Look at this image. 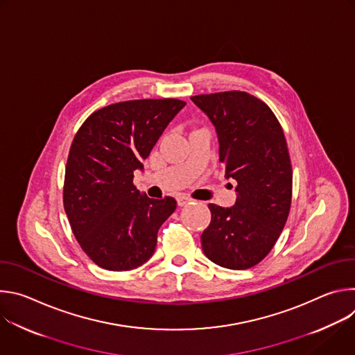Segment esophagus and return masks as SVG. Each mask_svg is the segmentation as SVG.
<instances>
[{
	"label": "esophagus",
	"mask_w": 355,
	"mask_h": 355,
	"mask_svg": "<svg viewBox=\"0 0 355 355\" xmlns=\"http://www.w3.org/2000/svg\"><path fill=\"white\" fill-rule=\"evenodd\" d=\"M191 202H192V199L188 198V196H185V195H180V196L177 198V204H178L180 207H185V205L191 204Z\"/></svg>",
	"instance_id": "esophagus-1"
}]
</instances>
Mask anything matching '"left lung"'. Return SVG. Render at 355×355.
Returning <instances> with one entry per match:
<instances>
[{
  "instance_id": "obj_1",
  "label": "left lung",
  "mask_w": 355,
  "mask_h": 355,
  "mask_svg": "<svg viewBox=\"0 0 355 355\" xmlns=\"http://www.w3.org/2000/svg\"><path fill=\"white\" fill-rule=\"evenodd\" d=\"M215 126L219 162L237 182L233 207L209 204L212 219L200 236L215 264L247 270L278 240L291 208L292 167L282 128L272 111L247 92L191 96Z\"/></svg>"
}]
</instances>
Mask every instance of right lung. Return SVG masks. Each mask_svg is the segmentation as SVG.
I'll return each mask as SVG.
<instances>
[{
  "instance_id": "right-lung-1",
  "label": "right lung",
  "mask_w": 355,
  "mask_h": 355,
  "mask_svg": "<svg viewBox=\"0 0 355 355\" xmlns=\"http://www.w3.org/2000/svg\"><path fill=\"white\" fill-rule=\"evenodd\" d=\"M185 107L180 99H136L94 112L77 132L64 177V211L85 254L101 268L128 271L155 254L174 198L151 199L136 170Z\"/></svg>"
}]
</instances>
